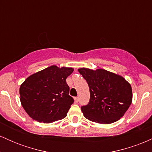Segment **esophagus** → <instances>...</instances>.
Returning <instances> with one entry per match:
<instances>
[{"label": "esophagus", "mask_w": 152, "mask_h": 152, "mask_svg": "<svg viewBox=\"0 0 152 152\" xmlns=\"http://www.w3.org/2000/svg\"><path fill=\"white\" fill-rule=\"evenodd\" d=\"M74 99H75V102H76V103H78V101H79V99H78V97H75Z\"/></svg>", "instance_id": "1"}]
</instances>
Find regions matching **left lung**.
I'll return each instance as SVG.
<instances>
[{
	"instance_id": "8db88e82",
	"label": "left lung",
	"mask_w": 152,
	"mask_h": 152,
	"mask_svg": "<svg viewBox=\"0 0 152 152\" xmlns=\"http://www.w3.org/2000/svg\"><path fill=\"white\" fill-rule=\"evenodd\" d=\"M78 72L89 87L90 100L81 106L83 116L90 121L108 124L118 121L132 102L131 85L119 75L104 70L85 68Z\"/></svg>"
}]
</instances>
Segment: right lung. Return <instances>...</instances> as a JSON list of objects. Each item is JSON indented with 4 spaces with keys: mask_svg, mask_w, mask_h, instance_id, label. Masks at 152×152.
<instances>
[{
    "mask_svg": "<svg viewBox=\"0 0 152 152\" xmlns=\"http://www.w3.org/2000/svg\"><path fill=\"white\" fill-rule=\"evenodd\" d=\"M73 71L72 68L51 66L31 75L20 85V102L33 119L52 123L66 117L74 102L66 83Z\"/></svg>",
    "mask_w": 152,
    "mask_h": 152,
    "instance_id": "add662e5",
    "label": "right lung"
}]
</instances>
